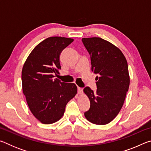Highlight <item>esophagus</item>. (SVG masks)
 <instances>
[{
  "instance_id": "obj_1",
  "label": "esophagus",
  "mask_w": 151,
  "mask_h": 151,
  "mask_svg": "<svg viewBox=\"0 0 151 151\" xmlns=\"http://www.w3.org/2000/svg\"><path fill=\"white\" fill-rule=\"evenodd\" d=\"M78 94H83V88L81 87H78Z\"/></svg>"
}]
</instances>
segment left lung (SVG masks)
I'll use <instances>...</instances> for the list:
<instances>
[{
    "instance_id": "1",
    "label": "left lung",
    "mask_w": 151,
    "mask_h": 151,
    "mask_svg": "<svg viewBox=\"0 0 151 151\" xmlns=\"http://www.w3.org/2000/svg\"><path fill=\"white\" fill-rule=\"evenodd\" d=\"M82 41L90 55L91 70L98 75L96 91L88 86L83 90L91 103L85 116L93 124H106L119 114L129 90L127 61L118 47L101 38H83Z\"/></svg>"
}]
</instances>
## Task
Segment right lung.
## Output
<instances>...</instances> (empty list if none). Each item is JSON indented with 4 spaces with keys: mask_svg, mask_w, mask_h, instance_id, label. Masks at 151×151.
Returning a JSON list of instances; mask_svg holds the SVG:
<instances>
[{
    "mask_svg": "<svg viewBox=\"0 0 151 151\" xmlns=\"http://www.w3.org/2000/svg\"><path fill=\"white\" fill-rule=\"evenodd\" d=\"M73 40L47 38L36 46L22 67V91L30 111L42 124L54 123L62 118L66 104L77 93L75 84L55 78L61 69L60 53Z\"/></svg>",
    "mask_w": 151,
    "mask_h": 151,
    "instance_id": "obj_1",
    "label": "right lung"
}]
</instances>
